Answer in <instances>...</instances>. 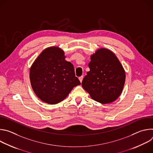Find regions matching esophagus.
I'll list each match as a JSON object with an SVG mask.
<instances>
[{
    "label": "esophagus",
    "instance_id": "obj_1",
    "mask_svg": "<svg viewBox=\"0 0 153 153\" xmlns=\"http://www.w3.org/2000/svg\"><path fill=\"white\" fill-rule=\"evenodd\" d=\"M83 78V76H80V77H79V80H80V82H82Z\"/></svg>",
    "mask_w": 153,
    "mask_h": 153
}]
</instances>
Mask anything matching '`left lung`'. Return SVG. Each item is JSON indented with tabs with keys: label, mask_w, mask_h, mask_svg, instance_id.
Segmentation results:
<instances>
[{
	"label": "left lung",
	"mask_w": 153,
	"mask_h": 153,
	"mask_svg": "<svg viewBox=\"0 0 153 153\" xmlns=\"http://www.w3.org/2000/svg\"><path fill=\"white\" fill-rule=\"evenodd\" d=\"M90 71L82 82L91 97L101 103H110L120 95L125 82V72L120 61L110 50L100 48L91 56Z\"/></svg>",
	"instance_id": "obj_1"
}]
</instances>
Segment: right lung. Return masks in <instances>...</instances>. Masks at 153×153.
<instances>
[{"label": "right lung", "mask_w": 153, "mask_h": 153, "mask_svg": "<svg viewBox=\"0 0 153 153\" xmlns=\"http://www.w3.org/2000/svg\"><path fill=\"white\" fill-rule=\"evenodd\" d=\"M64 52L52 47L43 50L30 70L32 88L43 102L56 104L66 98L74 86L80 84L73 64L65 60Z\"/></svg>", "instance_id": "right-lung-1"}]
</instances>
